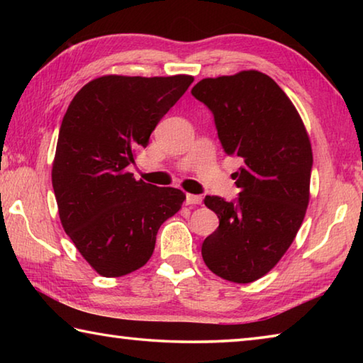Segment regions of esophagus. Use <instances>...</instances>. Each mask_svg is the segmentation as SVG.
Wrapping results in <instances>:
<instances>
[{
  "mask_svg": "<svg viewBox=\"0 0 363 363\" xmlns=\"http://www.w3.org/2000/svg\"><path fill=\"white\" fill-rule=\"evenodd\" d=\"M186 203L187 205H200L201 203V196L194 195V194H187L186 195Z\"/></svg>",
  "mask_w": 363,
  "mask_h": 363,
  "instance_id": "1",
  "label": "esophagus"
}]
</instances>
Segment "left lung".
Returning a JSON list of instances; mask_svg holds the SVG:
<instances>
[{
    "label": "left lung",
    "instance_id": "8db88e82",
    "mask_svg": "<svg viewBox=\"0 0 363 363\" xmlns=\"http://www.w3.org/2000/svg\"><path fill=\"white\" fill-rule=\"evenodd\" d=\"M192 96L211 110L227 155L238 157L235 201L205 196L219 227L201 245L208 269L233 284L266 275L290 248L309 205L312 149L296 107L257 70L205 78Z\"/></svg>",
    "mask_w": 363,
    "mask_h": 363
}]
</instances>
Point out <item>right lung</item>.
I'll list each match as a JSON object with an SVG mask.
<instances>
[{
  "instance_id": "right-lung-1",
  "label": "right lung",
  "mask_w": 363,
  "mask_h": 363,
  "mask_svg": "<svg viewBox=\"0 0 363 363\" xmlns=\"http://www.w3.org/2000/svg\"><path fill=\"white\" fill-rule=\"evenodd\" d=\"M194 82L190 75H106L73 97L59 130L52 189L67 235L102 277L150 259L157 232L186 194L136 181L126 168Z\"/></svg>"
}]
</instances>
